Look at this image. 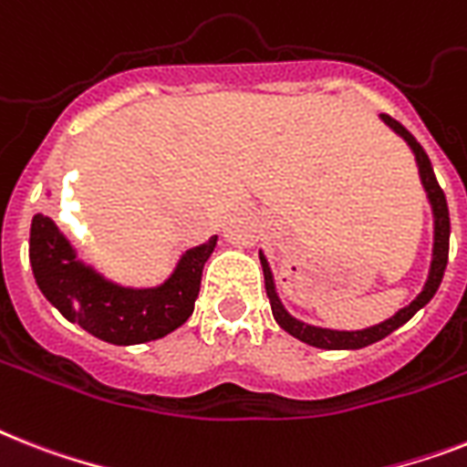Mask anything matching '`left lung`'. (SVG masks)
I'll use <instances>...</instances> for the list:
<instances>
[{
    "mask_svg": "<svg viewBox=\"0 0 467 467\" xmlns=\"http://www.w3.org/2000/svg\"><path fill=\"white\" fill-rule=\"evenodd\" d=\"M386 127H391L400 139H403L410 150L415 153V161H418L420 180H422V187L427 192V199H430L431 215H434V246H431V266L430 275H427V283H424L422 293L412 299L410 305L398 309L391 319L381 321L377 326H369V328H362V331H333V328H321V326L305 324V321L295 319L287 314V309L280 302L278 293H275V283H273V273L268 266L266 256L259 252L261 268H264V280H266V295L271 299L273 319L278 321V326L283 331H287L290 336H295L297 340L306 345H314V348H321V350H359V348H367V345L377 343V340L386 338L389 333H393L396 328H400L403 324L415 317V314L422 309L427 302H430L434 295H437L439 285H441L443 271H446V264H449V237H451V221H449V206H446V196H443L441 187H439L437 177H434V170H431V162L424 153V148L420 146L418 139L408 131L400 122H396L393 117L381 115Z\"/></svg>",
    "mask_w": 467,
    "mask_h": 467,
    "instance_id": "8db88e82",
    "label": "left lung"
}]
</instances>
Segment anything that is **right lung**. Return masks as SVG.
<instances>
[{"label":"right lung","instance_id":"add662e5","mask_svg":"<svg viewBox=\"0 0 467 467\" xmlns=\"http://www.w3.org/2000/svg\"><path fill=\"white\" fill-rule=\"evenodd\" d=\"M215 242L218 237H211L182 254L161 285L124 287L76 259V249L55 221L37 213L30 223V266L40 293L64 319L105 343L136 345L168 336L192 317Z\"/></svg>","mask_w":467,"mask_h":467}]
</instances>
